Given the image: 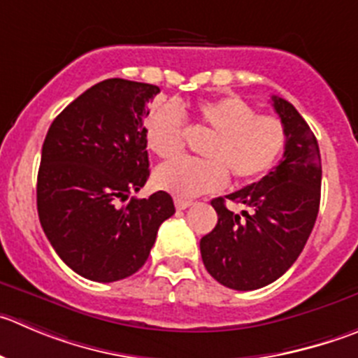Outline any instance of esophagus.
I'll return each mask as SVG.
<instances>
[{
    "label": "esophagus",
    "instance_id": "1",
    "mask_svg": "<svg viewBox=\"0 0 358 358\" xmlns=\"http://www.w3.org/2000/svg\"><path fill=\"white\" fill-rule=\"evenodd\" d=\"M173 202H176V207L179 210H185V209H188V207L193 206L192 200H185V199H176Z\"/></svg>",
    "mask_w": 358,
    "mask_h": 358
}]
</instances>
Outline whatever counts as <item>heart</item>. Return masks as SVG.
Wrapping results in <instances>:
<instances>
[{"label":"heart","mask_w":358,"mask_h":358,"mask_svg":"<svg viewBox=\"0 0 358 358\" xmlns=\"http://www.w3.org/2000/svg\"><path fill=\"white\" fill-rule=\"evenodd\" d=\"M196 119L214 134L203 149L209 158L176 159L155 172V185L179 199L220 192L227 186L228 172L237 181H255L274 169L287 148L281 119L257 114V108L239 96L200 101ZM145 142L162 159L181 155L186 142L181 108L172 101L156 107L145 122Z\"/></svg>","instance_id":"obj_1"}]
</instances>
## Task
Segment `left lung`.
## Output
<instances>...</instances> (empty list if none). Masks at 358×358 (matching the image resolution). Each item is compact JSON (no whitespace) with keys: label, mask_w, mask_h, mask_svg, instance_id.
Wrapping results in <instances>:
<instances>
[{"label":"left lung","mask_w":358,"mask_h":358,"mask_svg":"<svg viewBox=\"0 0 358 358\" xmlns=\"http://www.w3.org/2000/svg\"><path fill=\"white\" fill-rule=\"evenodd\" d=\"M272 105L287 130L283 159L258 182L224 196L247 206L241 215L226 209L223 196L214 199L217 224L200 239L207 272L232 290H257L281 278L302 253L318 216V142L290 101L272 96Z\"/></svg>","instance_id":"8db88e82"}]
</instances>
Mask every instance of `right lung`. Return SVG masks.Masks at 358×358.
Instances as JSON below:
<instances>
[{"mask_svg": "<svg viewBox=\"0 0 358 358\" xmlns=\"http://www.w3.org/2000/svg\"><path fill=\"white\" fill-rule=\"evenodd\" d=\"M158 86L107 79L52 121L42 148L36 207L47 239L83 278L112 283L148 260L173 213L166 192L131 199L149 177L144 121Z\"/></svg>", "mask_w": 358, "mask_h": 358, "instance_id": "obj_1", "label": "right lung"}]
</instances>
